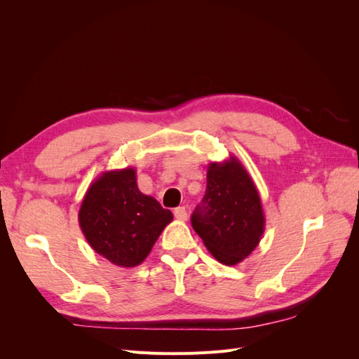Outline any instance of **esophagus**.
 Returning <instances> with one entry per match:
<instances>
[{"mask_svg":"<svg viewBox=\"0 0 359 359\" xmlns=\"http://www.w3.org/2000/svg\"><path fill=\"white\" fill-rule=\"evenodd\" d=\"M173 215H175L178 220L186 222L187 220V210L184 208V206H178V208H175V211H173Z\"/></svg>","mask_w":359,"mask_h":359,"instance_id":"1","label":"esophagus"}]
</instances>
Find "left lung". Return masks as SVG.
I'll use <instances>...</instances> for the list:
<instances>
[{
    "label": "left lung",
    "mask_w": 359,
    "mask_h": 359,
    "mask_svg": "<svg viewBox=\"0 0 359 359\" xmlns=\"http://www.w3.org/2000/svg\"><path fill=\"white\" fill-rule=\"evenodd\" d=\"M191 226L223 265H236L252 255L265 232V214L252 177L235 156L212 161L206 191L191 215Z\"/></svg>",
    "instance_id": "left-lung-1"
}]
</instances>
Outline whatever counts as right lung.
Returning a JSON list of instances; mask_svg holds the SVG:
<instances>
[{
	"mask_svg": "<svg viewBox=\"0 0 359 359\" xmlns=\"http://www.w3.org/2000/svg\"><path fill=\"white\" fill-rule=\"evenodd\" d=\"M78 217L94 252L123 268L142 264L173 219L137 189L135 168L103 172L86 190Z\"/></svg>",
	"mask_w": 359,
	"mask_h": 359,
	"instance_id": "1",
	"label": "right lung"
}]
</instances>
